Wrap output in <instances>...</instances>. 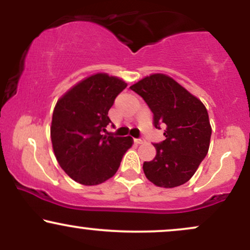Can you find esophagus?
I'll return each mask as SVG.
<instances>
[{
	"mask_svg": "<svg viewBox=\"0 0 250 250\" xmlns=\"http://www.w3.org/2000/svg\"><path fill=\"white\" fill-rule=\"evenodd\" d=\"M143 142H145V139H143V137H140V139H134V143H136V145H142Z\"/></svg>",
	"mask_w": 250,
	"mask_h": 250,
	"instance_id": "34e87169",
	"label": "esophagus"
}]
</instances>
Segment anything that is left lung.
I'll list each match as a JSON object with an SVG mask.
<instances>
[{
    "label": "left lung",
    "instance_id": "obj_1",
    "mask_svg": "<svg viewBox=\"0 0 250 250\" xmlns=\"http://www.w3.org/2000/svg\"><path fill=\"white\" fill-rule=\"evenodd\" d=\"M130 89L148 104L154 127L166 128L165 141L154 143L156 156L143 163L146 176L157 187L183 185L208 153L211 127L207 109L187 89L163 74L145 77Z\"/></svg>",
    "mask_w": 250,
    "mask_h": 250
}]
</instances>
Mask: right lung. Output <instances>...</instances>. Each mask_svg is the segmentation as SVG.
<instances>
[{
    "label": "right lung",
    "instance_id": "1",
    "mask_svg": "<svg viewBox=\"0 0 250 250\" xmlns=\"http://www.w3.org/2000/svg\"><path fill=\"white\" fill-rule=\"evenodd\" d=\"M125 87L115 76L95 74L56 103L50 127L54 154L68 176L81 185H100L114 176L133 145L130 136L103 135L111 122L109 109Z\"/></svg>",
    "mask_w": 250,
    "mask_h": 250
}]
</instances>
